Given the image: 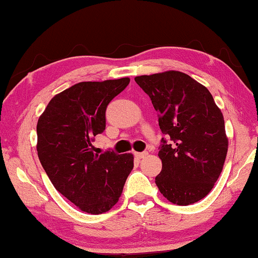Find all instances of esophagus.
Instances as JSON below:
<instances>
[{"label":"esophagus","mask_w":258,"mask_h":258,"mask_svg":"<svg viewBox=\"0 0 258 258\" xmlns=\"http://www.w3.org/2000/svg\"><path fill=\"white\" fill-rule=\"evenodd\" d=\"M147 155H148V153L147 151H142V153H134V157H136L137 159H141L146 157Z\"/></svg>","instance_id":"esophagus-1"}]
</instances>
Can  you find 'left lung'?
I'll return each mask as SVG.
<instances>
[{
    "label": "left lung",
    "mask_w": 258,
    "mask_h": 258,
    "mask_svg": "<svg viewBox=\"0 0 258 258\" xmlns=\"http://www.w3.org/2000/svg\"><path fill=\"white\" fill-rule=\"evenodd\" d=\"M157 111L162 171L155 182L164 198L188 206L209 194L222 173L228 141L223 113L210 92L185 73L136 77Z\"/></svg>",
    "instance_id": "left-lung-1"
}]
</instances>
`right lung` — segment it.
<instances>
[{
	"mask_svg": "<svg viewBox=\"0 0 258 258\" xmlns=\"http://www.w3.org/2000/svg\"><path fill=\"white\" fill-rule=\"evenodd\" d=\"M128 84L121 78L73 85L52 97L38 120L41 165L56 189L87 214L111 209L133 169L132 154H96L92 145L105 130L108 104Z\"/></svg>",
	"mask_w": 258,
	"mask_h": 258,
	"instance_id": "add662e5",
	"label": "right lung"
}]
</instances>
